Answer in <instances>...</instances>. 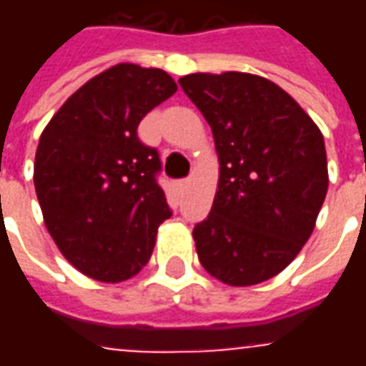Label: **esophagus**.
Masks as SVG:
<instances>
[{"label": "esophagus", "instance_id": "obj_1", "mask_svg": "<svg viewBox=\"0 0 366 366\" xmlns=\"http://www.w3.org/2000/svg\"><path fill=\"white\" fill-rule=\"evenodd\" d=\"M188 184H190V178H186V180H180V184H178V186H180V188H186Z\"/></svg>", "mask_w": 366, "mask_h": 366}]
</instances>
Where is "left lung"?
<instances>
[{
    "label": "left lung",
    "instance_id": "left-lung-1",
    "mask_svg": "<svg viewBox=\"0 0 366 366\" xmlns=\"http://www.w3.org/2000/svg\"><path fill=\"white\" fill-rule=\"evenodd\" d=\"M212 127L219 182L194 227L202 267L229 286L264 282L306 245L327 194L322 131L298 102L262 76H182Z\"/></svg>",
    "mask_w": 366,
    "mask_h": 366
}]
</instances>
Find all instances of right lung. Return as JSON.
<instances>
[{"label":"right lung","instance_id":"obj_1","mask_svg":"<svg viewBox=\"0 0 366 366\" xmlns=\"http://www.w3.org/2000/svg\"><path fill=\"white\" fill-rule=\"evenodd\" d=\"M174 92L160 68L115 64L68 97L41 135L33 178L44 225L64 259L99 282L143 269L172 215L159 152L137 127Z\"/></svg>","mask_w":366,"mask_h":366}]
</instances>
